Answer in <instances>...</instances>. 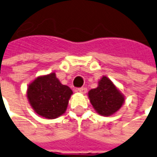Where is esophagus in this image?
Listing matches in <instances>:
<instances>
[{"label": "esophagus", "mask_w": 157, "mask_h": 157, "mask_svg": "<svg viewBox=\"0 0 157 157\" xmlns=\"http://www.w3.org/2000/svg\"><path fill=\"white\" fill-rule=\"evenodd\" d=\"M77 92L82 93V94H86L87 92V88L86 87H80L77 89Z\"/></svg>", "instance_id": "34e87169"}]
</instances>
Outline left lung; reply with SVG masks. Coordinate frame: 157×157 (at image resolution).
I'll return each mask as SVG.
<instances>
[{"mask_svg":"<svg viewBox=\"0 0 157 157\" xmlns=\"http://www.w3.org/2000/svg\"><path fill=\"white\" fill-rule=\"evenodd\" d=\"M87 95L97 113L105 117L116 113L124 102V95L105 75L99 81L98 87L91 89Z\"/></svg>","mask_w":157,"mask_h":157,"instance_id":"obj_1","label":"left lung"}]
</instances>
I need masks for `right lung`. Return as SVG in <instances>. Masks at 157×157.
<instances>
[{
  "mask_svg": "<svg viewBox=\"0 0 157 157\" xmlns=\"http://www.w3.org/2000/svg\"><path fill=\"white\" fill-rule=\"evenodd\" d=\"M72 94V90L63 85L54 72L38 76L26 90V97L34 112L48 119H56L64 113Z\"/></svg>",
  "mask_w": 157,
  "mask_h": 157,
  "instance_id": "obj_1",
  "label": "right lung"
}]
</instances>
